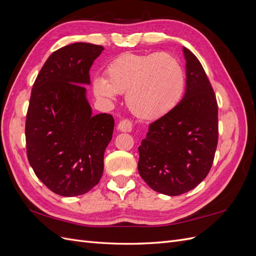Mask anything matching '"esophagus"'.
<instances>
[{"label": "esophagus", "instance_id": "34e87169", "mask_svg": "<svg viewBox=\"0 0 256 256\" xmlns=\"http://www.w3.org/2000/svg\"><path fill=\"white\" fill-rule=\"evenodd\" d=\"M118 128L122 132H131L132 131V122L128 120H122L118 122Z\"/></svg>", "mask_w": 256, "mask_h": 256}]
</instances>
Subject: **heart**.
Returning a JSON list of instances; mask_svg holds the SVG:
<instances>
[{
    "label": "heart",
    "instance_id": "b5f03b06",
    "mask_svg": "<svg viewBox=\"0 0 256 256\" xmlns=\"http://www.w3.org/2000/svg\"><path fill=\"white\" fill-rule=\"evenodd\" d=\"M106 78L92 82L95 95L114 100L126 92L130 111L138 118L156 120L180 104L184 90V72L177 58L168 53H126L108 66Z\"/></svg>",
    "mask_w": 256,
    "mask_h": 256
}]
</instances>
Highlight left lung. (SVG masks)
Returning <instances> with one entry per match:
<instances>
[{
  "mask_svg": "<svg viewBox=\"0 0 256 256\" xmlns=\"http://www.w3.org/2000/svg\"><path fill=\"white\" fill-rule=\"evenodd\" d=\"M186 92L174 109L150 124L138 146V174L162 194L180 196L210 171L218 144V104L198 58L182 49Z\"/></svg>",
  "mask_w": 256,
  "mask_h": 256,
  "instance_id": "8db88e82",
  "label": "left lung"
}]
</instances>
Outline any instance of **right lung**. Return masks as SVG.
<instances>
[{
  "label": "right lung",
  "mask_w": 256,
  "mask_h": 256,
  "mask_svg": "<svg viewBox=\"0 0 256 256\" xmlns=\"http://www.w3.org/2000/svg\"><path fill=\"white\" fill-rule=\"evenodd\" d=\"M102 46L76 42L53 52L38 74L26 122V154L46 187L62 196L88 192L104 173L114 120L92 114L90 69Z\"/></svg>",
  "instance_id": "1"
}]
</instances>
